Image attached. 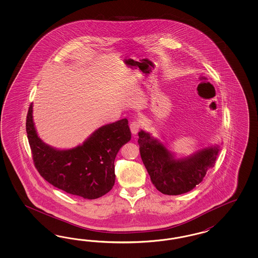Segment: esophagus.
<instances>
[{"instance_id": "esophagus-1", "label": "esophagus", "mask_w": 258, "mask_h": 258, "mask_svg": "<svg viewBox=\"0 0 258 258\" xmlns=\"http://www.w3.org/2000/svg\"><path fill=\"white\" fill-rule=\"evenodd\" d=\"M141 126V122L139 120H135V121H133L131 124H130V128H131V132L133 133V135H136L138 132L140 131Z\"/></svg>"}]
</instances>
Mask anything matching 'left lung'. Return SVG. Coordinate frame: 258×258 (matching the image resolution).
Wrapping results in <instances>:
<instances>
[{"mask_svg":"<svg viewBox=\"0 0 258 258\" xmlns=\"http://www.w3.org/2000/svg\"><path fill=\"white\" fill-rule=\"evenodd\" d=\"M142 161L154 186L164 195L186 193L202 182L209 168L215 165L219 147L198 150L191 156L175 159L174 154L149 133H138Z\"/></svg>","mask_w":258,"mask_h":258,"instance_id":"8db88e82","label":"left lung"}]
</instances>
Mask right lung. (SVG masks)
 I'll list each match as a JSON object with an SVG mask.
<instances>
[{"label": "right lung", "mask_w": 258, "mask_h": 258, "mask_svg": "<svg viewBox=\"0 0 258 258\" xmlns=\"http://www.w3.org/2000/svg\"><path fill=\"white\" fill-rule=\"evenodd\" d=\"M26 116V133L33 162L40 176L55 187L71 195L94 200L114 185V160L119 149L132 138L126 119L103 125L82 146L55 149L39 139L32 115Z\"/></svg>", "instance_id": "add662e5"}]
</instances>
